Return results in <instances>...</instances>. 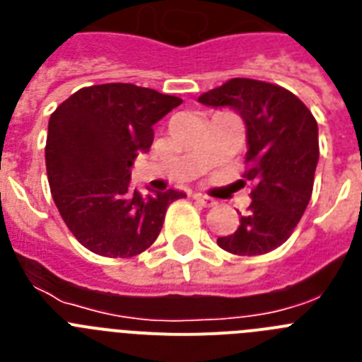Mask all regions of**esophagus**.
<instances>
[{
  "label": "esophagus",
  "instance_id": "1",
  "mask_svg": "<svg viewBox=\"0 0 362 362\" xmlns=\"http://www.w3.org/2000/svg\"><path fill=\"white\" fill-rule=\"evenodd\" d=\"M194 199L197 201V203H201L204 206V209H210V206H214L216 204V199H212V197L204 196V194H194Z\"/></svg>",
  "mask_w": 362,
  "mask_h": 362
}]
</instances>
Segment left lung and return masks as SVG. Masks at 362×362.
<instances>
[{
	"label": "left lung",
	"mask_w": 362,
	"mask_h": 362,
	"mask_svg": "<svg viewBox=\"0 0 362 362\" xmlns=\"http://www.w3.org/2000/svg\"><path fill=\"white\" fill-rule=\"evenodd\" d=\"M199 103L232 108L246 127L243 177L254 181L238 230L217 239L235 255L276 250L292 235L312 197L319 161L317 121L297 95L272 83L235 78L199 95Z\"/></svg>",
	"instance_id": "left-lung-1"
}]
</instances>
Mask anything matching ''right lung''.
<instances>
[{"instance_id": "obj_1", "label": "right lung", "mask_w": 362, "mask_h": 362, "mask_svg": "<svg viewBox=\"0 0 362 362\" xmlns=\"http://www.w3.org/2000/svg\"><path fill=\"white\" fill-rule=\"evenodd\" d=\"M183 99L132 83L81 88L54 110L45 161L63 221L85 248L103 257H134L158 239L170 188L141 196L130 168L153 141V124Z\"/></svg>"}]
</instances>
